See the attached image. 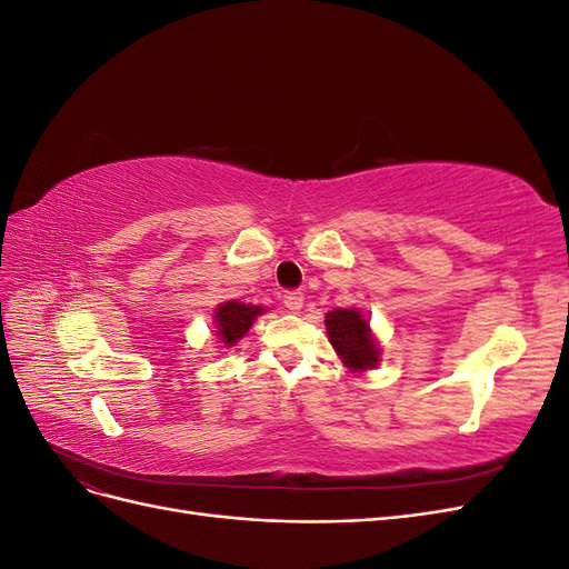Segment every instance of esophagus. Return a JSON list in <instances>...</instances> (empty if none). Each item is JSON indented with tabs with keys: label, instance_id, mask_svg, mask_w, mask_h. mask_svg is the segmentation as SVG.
<instances>
[{
	"label": "esophagus",
	"instance_id": "esophagus-1",
	"mask_svg": "<svg viewBox=\"0 0 569 569\" xmlns=\"http://www.w3.org/2000/svg\"><path fill=\"white\" fill-rule=\"evenodd\" d=\"M282 303L289 313H299L303 308V295L301 291H287V295L282 297Z\"/></svg>",
	"mask_w": 569,
	"mask_h": 569
}]
</instances>
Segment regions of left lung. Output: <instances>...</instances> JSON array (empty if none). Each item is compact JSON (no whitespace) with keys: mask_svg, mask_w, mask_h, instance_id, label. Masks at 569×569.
Listing matches in <instances>:
<instances>
[{"mask_svg":"<svg viewBox=\"0 0 569 569\" xmlns=\"http://www.w3.org/2000/svg\"><path fill=\"white\" fill-rule=\"evenodd\" d=\"M325 330L335 353L351 372H368L380 366L382 347L370 318L360 308H335L325 316Z\"/></svg>","mask_w":569,"mask_h":569,"instance_id":"left-lung-1","label":"left lung"}]
</instances>
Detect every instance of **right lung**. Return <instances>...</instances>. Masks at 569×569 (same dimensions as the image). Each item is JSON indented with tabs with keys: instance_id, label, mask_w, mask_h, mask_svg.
<instances>
[{
	"instance_id": "right-lung-1",
	"label": "right lung",
	"mask_w": 569,
	"mask_h": 569,
	"mask_svg": "<svg viewBox=\"0 0 569 569\" xmlns=\"http://www.w3.org/2000/svg\"><path fill=\"white\" fill-rule=\"evenodd\" d=\"M268 308L263 306H253V303H242L237 299H230L226 303H218L213 311V325H216V337L220 347H234V343L242 339L251 325L256 322L258 316H263Z\"/></svg>"
}]
</instances>
